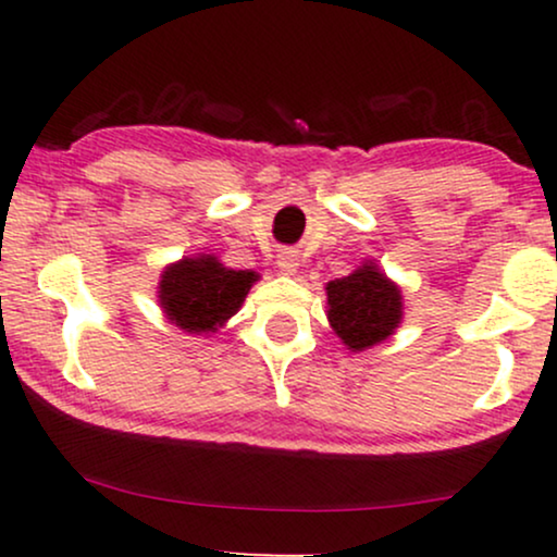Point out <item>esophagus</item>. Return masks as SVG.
<instances>
[{
    "mask_svg": "<svg viewBox=\"0 0 557 557\" xmlns=\"http://www.w3.org/2000/svg\"><path fill=\"white\" fill-rule=\"evenodd\" d=\"M296 261H299V258H296V253H292V250H286V253L278 256V269L284 271V273H294L296 265H299Z\"/></svg>",
    "mask_w": 557,
    "mask_h": 557,
    "instance_id": "esophagus-1",
    "label": "esophagus"
}]
</instances>
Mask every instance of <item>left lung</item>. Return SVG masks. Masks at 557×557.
<instances>
[{"mask_svg": "<svg viewBox=\"0 0 557 557\" xmlns=\"http://www.w3.org/2000/svg\"><path fill=\"white\" fill-rule=\"evenodd\" d=\"M332 330L349 349H368L391 337L400 324V288L375 265H362L352 276L326 284Z\"/></svg>", "mask_w": 557, "mask_h": 557, "instance_id": "obj_1", "label": "left lung"}]
</instances>
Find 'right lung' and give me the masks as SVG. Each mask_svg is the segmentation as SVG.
<instances>
[{
	"instance_id": "obj_1",
	"label": "right lung",
	"mask_w": 557,
	"mask_h": 557,
	"mask_svg": "<svg viewBox=\"0 0 557 557\" xmlns=\"http://www.w3.org/2000/svg\"><path fill=\"white\" fill-rule=\"evenodd\" d=\"M253 271H233L212 256L182 258L164 271L159 299L166 317L187 332H215L240 309Z\"/></svg>"
}]
</instances>
